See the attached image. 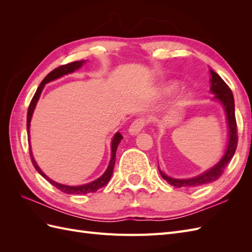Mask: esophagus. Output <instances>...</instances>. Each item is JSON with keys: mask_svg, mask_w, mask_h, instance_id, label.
<instances>
[{"mask_svg": "<svg viewBox=\"0 0 252 252\" xmlns=\"http://www.w3.org/2000/svg\"><path fill=\"white\" fill-rule=\"evenodd\" d=\"M147 124H148V119L146 117L142 116V117L136 118L131 123L130 127H129V132L131 134H138Z\"/></svg>", "mask_w": 252, "mask_h": 252, "instance_id": "34e87169", "label": "esophagus"}]
</instances>
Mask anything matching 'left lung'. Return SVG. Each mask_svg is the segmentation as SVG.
Returning <instances> with one entry per match:
<instances>
[{
	"label": "left lung",
	"mask_w": 252,
	"mask_h": 252,
	"mask_svg": "<svg viewBox=\"0 0 252 252\" xmlns=\"http://www.w3.org/2000/svg\"><path fill=\"white\" fill-rule=\"evenodd\" d=\"M210 73H211V93L215 94V98L220 101V103L223 104L226 111L228 126H229V142H228V147L223 158L220 159L215 167H212L210 170L206 171L203 174L199 175V177L193 178V179H187V180L172 179V178L167 177V175L158 168V171L161 173L162 178L174 187L191 188V187L206 185L210 182L217 181L218 179L220 178V175L223 174L228 163L231 161V158L234 156V152L236 150V146H238V127H236V120H235V113H234V98H233L232 91L217 72L210 70Z\"/></svg>",
	"instance_id": "left-lung-1"
}]
</instances>
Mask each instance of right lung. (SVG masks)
Returning <instances> with one entry per match:
<instances>
[{
    "instance_id": "right-lung-1",
    "label": "right lung",
    "mask_w": 252,
    "mask_h": 252,
    "mask_svg": "<svg viewBox=\"0 0 252 252\" xmlns=\"http://www.w3.org/2000/svg\"><path fill=\"white\" fill-rule=\"evenodd\" d=\"M84 62H85V61H75V62H71V63H68V64H65V65H61L58 68H56V69H53L51 72H49L46 75V77L44 78V80L40 84V86L37 87L32 102H30V104H29L28 111H27V133H29L30 120H32V112L34 110L35 104H36L37 100H39L40 94L42 93V89L45 86V84L50 82V81L56 80L60 77H62V75H64V74L73 72L74 70H77L78 68H80L83 65ZM122 139H123V136H122V134L120 132H117L116 135L113 136L112 144H111V159H110V163L108 165L107 170L105 171V173L102 175V177L98 178L97 180H95L94 182L88 183V184H86V185H81V186H67V185H62V184H59V183L53 182L48 177H46V175L44 174V172H42V170L39 168V166L36 165L35 161L33 159L32 154V149H30V148H29V154H30V158H32V165L34 166V168L36 169V171L39 172L44 179H46L51 185H53L56 188H58L60 191H62V192L67 193V194H87V193H90V192H95L100 188L107 185V183L109 182L111 175H112V172H113L114 163H116V152H117V149H118V145H119V143L121 142Z\"/></svg>"
}]
</instances>
